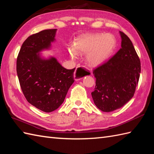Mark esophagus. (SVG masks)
<instances>
[{
  "mask_svg": "<svg viewBox=\"0 0 154 154\" xmlns=\"http://www.w3.org/2000/svg\"><path fill=\"white\" fill-rule=\"evenodd\" d=\"M87 75V71L82 67H77L74 73V79L75 81H79L85 76Z\"/></svg>",
  "mask_w": 154,
  "mask_h": 154,
  "instance_id": "34e87169",
  "label": "esophagus"
}]
</instances>
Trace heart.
<instances>
[{
  "instance_id": "heart-1",
  "label": "heart",
  "mask_w": 154,
  "mask_h": 154,
  "mask_svg": "<svg viewBox=\"0 0 154 154\" xmlns=\"http://www.w3.org/2000/svg\"><path fill=\"white\" fill-rule=\"evenodd\" d=\"M116 40L111 34L94 33L81 35L71 48L69 55L76 57L77 54L86 55V61L90 66L97 67L109 60L116 48Z\"/></svg>"
}]
</instances>
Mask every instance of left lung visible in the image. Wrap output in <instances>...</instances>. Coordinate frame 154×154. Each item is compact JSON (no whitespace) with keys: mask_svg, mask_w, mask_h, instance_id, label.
<instances>
[{"mask_svg":"<svg viewBox=\"0 0 154 154\" xmlns=\"http://www.w3.org/2000/svg\"><path fill=\"white\" fill-rule=\"evenodd\" d=\"M121 48L106 63L93 71L96 78L91 93L94 104L103 112H112L132 99L141 71L140 59L130 38L122 32Z\"/></svg>","mask_w":154,"mask_h":154,"instance_id":"8db88e82","label":"left lung"}]
</instances>
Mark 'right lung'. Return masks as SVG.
<instances>
[{
    "instance_id": "obj_1",
    "label": "right lung",
    "mask_w": 154,
    "mask_h": 154,
    "mask_svg": "<svg viewBox=\"0 0 154 154\" xmlns=\"http://www.w3.org/2000/svg\"><path fill=\"white\" fill-rule=\"evenodd\" d=\"M57 29L45 30L29 36L22 45L16 61L18 80L26 99L45 112L60 107L74 82L75 68L67 69L55 57H45L41 54L50 50Z\"/></svg>"
}]
</instances>
